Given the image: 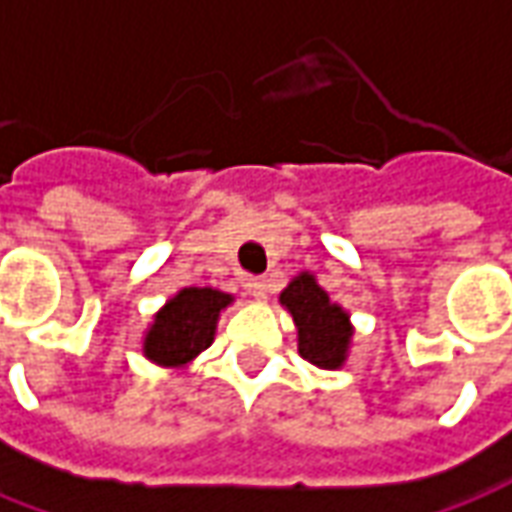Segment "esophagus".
I'll return each mask as SVG.
<instances>
[{"label":"esophagus","instance_id":"esophagus-1","mask_svg":"<svg viewBox=\"0 0 512 512\" xmlns=\"http://www.w3.org/2000/svg\"><path fill=\"white\" fill-rule=\"evenodd\" d=\"M246 291L252 293L255 299H260V302H263V299L268 296V282L263 280V277H249V280H246Z\"/></svg>","mask_w":512,"mask_h":512}]
</instances>
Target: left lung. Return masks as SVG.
Wrapping results in <instances>:
<instances>
[{"instance_id":"obj_1","label":"left lung","mask_w":512,"mask_h":512,"mask_svg":"<svg viewBox=\"0 0 512 512\" xmlns=\"http://www.w3.org/2000/svg\"><path fill=\"white\" fill-rule=\"evenodd\" d=\"M280 305L293 316L299 332V355L318 368H341L349 355L352 343V324L349 313L341 305L330 302V293L324 291L310 271L288 282L280 293Z\"/></svg>"}]
</instances>
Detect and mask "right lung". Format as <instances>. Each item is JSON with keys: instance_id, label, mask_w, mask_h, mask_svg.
<instances>
[{"instance_id": "1", "label": "right lung", "mask_w": 512, "mask_h": 512, "mask_svg": "<svg viewBox=\"0 0 512 512\" xmlns=\"http://www.w3.org/2000/svg\"><path fill=\"white\" fill-rule=\"evenodd\" d=\"M232 305V293L216 288H182L157 310L146 330L144 355L166 368L188 366L213 343L219 313Z\"/></svg>"}]
</instances>
